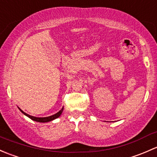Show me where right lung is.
Listing matches in <instances>:
<instances>
[{
  "mask_svg": "<svg viewBox=\"0 0 157 157\" xmlns=\"http://www.w3.org/2000/svg\"><path fill=\"white\" fill-rule=\"evenodd\" d=\"M19 110H20L21 112L22 113L25 115V116H26L27 117H29V119H32V120L35 121V122H51V121H53V120H54V119H57L58 117H59V116H60V115L62 114L63 111V107L62 109H61L59 111V112L56 113V114L52 115V116H48V117H35V116H30V115L25 113L23 112V111H22L21 109H19Z\"/></svg>",
  "mask_w": 157,
  "mask_h": 157,
  "instance_id": "add662e5",
  "label": "right lung"
}]
</instances>
